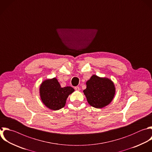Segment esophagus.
<instances>
[{"label": "esophagus", "instance_id": "esophagus-1", "mask_svg": "<svg viewBox=\"0 0 152 152\" xmlns=\"http://www.w3.org/2000/svg\"><path fill=\"white\" fill-rule=\"evenodd\" d=\"M75 90H76V91H79L80 90V87H78V86H77V87H75Z\"/></svg>", "mask_w": 152, "mask_h": 152}]
</instances>
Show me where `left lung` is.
<instances>
[{"mask_svg": "<svg viewBox=\"0 0 152 152\" xmlns=\"http://www.w3.org/2000/svg\"><path fill=\"white\" fill-rule=\"evenodd\" d=\"M87 88L83 92L90 106L102 108L108 105L115 94L113 81L107 78L93 75L86 82Z\"/></svg>", "mask_w": 152, "mask_h": 152, "instance_id": "left-lung-1", "label": "left lung"}]
</instances>
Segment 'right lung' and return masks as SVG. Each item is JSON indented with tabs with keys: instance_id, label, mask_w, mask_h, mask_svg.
<instances>
[{
	"instance_id": "obj_1",
	"label": "right lung",
	"mask_w": 152,
	"mask_h": 152,
	"mask_svg": "<svg viewBox=\"0 0 152 152\" xmlns=\"http://www.w3.org/2000/svg\"><path fill=\"white\" fill-rule=\"evenodd\" d=\"M74 91V89L71 87H61L56 78L43 81L40 86V95L42 102L53 110L64 107L68 97Z\"/></svg>"
}]
</instances>
